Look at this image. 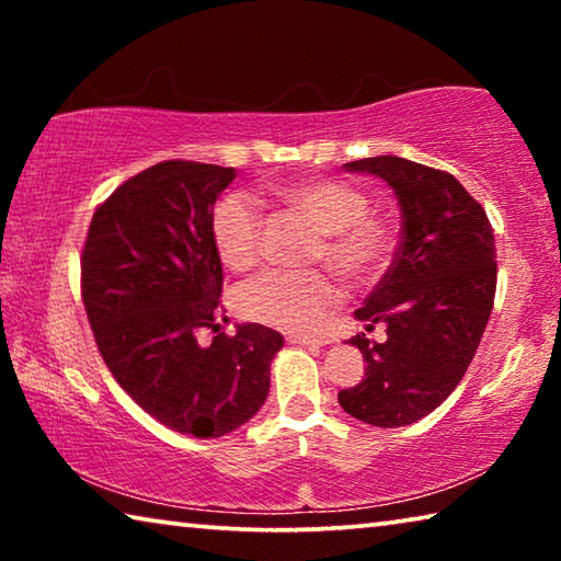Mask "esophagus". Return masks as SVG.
<instances>
[{"mask_svg":"<svg viewBox=\"0 0 561 561\" xmlns=\"http://www.w3.org/2000/svg\"><path fill=\"white\" fill-rule=\"evenodd\" d=\"M287 341H289V344H294V346H321V341L319 339H311V336H294V334H289Z\"/></svg>","mask_w":561,"mask_h":561,"instance_id":"1","label":"esophagus"}]
</instances>
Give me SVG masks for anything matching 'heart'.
Wrapping results in <instances>:
<instances>
[{
    "instance_id": "1",
    "label": "heart",
    "mask_w": 561,
    "mask_h": 561,
    "mask_svg": "<svg viewBox=\"0 0 561 561\" xmlns=\"http://www.w3.org/2000/svg\"><path fill=\"white\" fill-rule=\"evenodd\" d=\"M277 201L307 217L319 232L311 260L327 262L351 284H371L393 257L396 232L386 217L366 213V195L341 180L311 178L277 190ZM262 207L250 195L230 193L217 201L210 220L215 250L232 272L262 260ZM344 291L327 272L270 270L237 291L240 314L294 334L324 327Z\"/></svg>"
}]
</instances>
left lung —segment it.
Masks as SVG:
<instances>
[{
	"label": "left lung",
	"instance_id": "8db88e82",
	"mask_svg": "<svg viewBox=\"0 0 561 561\" xmlns=\"http://www.w3.org/2000/svg\"><path fill=\"white\" fill-rule=\"evenodd\" d=\"M348 173L386 180L401 205V244L356 319L386 341L351 339L366 376L339 393L356 421L401 428L433 413L468 371L497 287L495 234L482 205L443 170L396 156L354 160Z\"/></svg>",
	"mask_w": 561,
	"mask_h": 561
}]
</instances>
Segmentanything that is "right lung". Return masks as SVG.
<instances>
[{
  "mask_svg": "<svg viewBox=\"0 0 561 561\" xmlns=\"http://www.w3.org/2000/svg\"><path fill=\"white\" fill-rule=\"evenodd\" d=\"M234 168L165 160L103 203L81 257L89 324L111 374L170 431L220 438L260 411L279 331H222V262L210 220ZM210 330L214 341L202 344Z\"/></svg>",
  "mask_w": 561,
  "mask_h": 561,
  "instance_id": "add662e5",
  "label": "right lung"
}]
</instances>
